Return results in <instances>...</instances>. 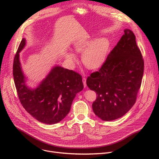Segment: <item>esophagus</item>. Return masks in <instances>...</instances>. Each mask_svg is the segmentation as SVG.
Here are the masks:
<instances>
[{
	"instance_id": "34e87169",
	"label": "esophagus",
	"mask_w": 159,
	"mask_h": 159,
	"mask_svg": "<svg viewBox=\"0 0 159 159\" xmlns=\"http://www.w3.org/2000/svg\"><path fill=\"white\" fill-rule=\"evenodd\" d=\"M82 82H83L84 87H87V84H86V78H85V77H83V78H82Z\"/></svg>"
}]
</instances>
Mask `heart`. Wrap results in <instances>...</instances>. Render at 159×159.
<instances>
[{"instance_id":"1","label":"heart","mask_w":159,"mask_h":159,"mask_svg":"<svg viewBox=\"0 0 159 159\" xmlns=\"http://www.w3.org/2000/svg\"><path fill=\"white\" fill-rule=\"evenodd\" d=\"M110 47V43L107 39L102 37L95 40H84L76 42L74 46V50L77 53H82V61L84 66L90 69L98 68L103 63ZM67 59L74 62L76 61L75 56L71 53L67 54Z\"/></svg>"}]
</instances>
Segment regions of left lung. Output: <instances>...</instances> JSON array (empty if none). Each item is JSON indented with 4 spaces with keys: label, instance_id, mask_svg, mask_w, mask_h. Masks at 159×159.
Returning a JSON list of instances; mask_svg holds the SVG:
<instances>
[{
    "label": "left lung",
    "instance_id": "1",
    "mask_svg": "<svg viewBox=\"0 0 159 159\" xmlns=\"http://www.w3.org/2000/svg\"><path fill=\"white\" fill-rule=\"evenodd\" d=\"M111 51L98 71L87 79V85L97 96L92 103L95 114L105 121L125 115L136 102L144 61L134 34L129 29Z\"/></svg>",
    "mask_w": 159,
    "mask_h": 159
}]
</instances>
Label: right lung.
Returning <instances> with one entry per match:
<instances>
[{"label":"right lung","instance_id":"1","mask_svg":"<svg viewBox=\"0 0 159 159\" xmlns=\"http://www.w3.org/2000/svg\"><path fill=\"white\" fill-rule=\"evenodd\" d=\"M25 45V40L22 39L13 63L14 80L20 102L25 111L39 122L58 123L69 114L76 94L84 88L82 75L56 66L37 89L28 88L19 61V52Z\"/></svg>","mask_w":159,"mask_h":159}]
</instances>
